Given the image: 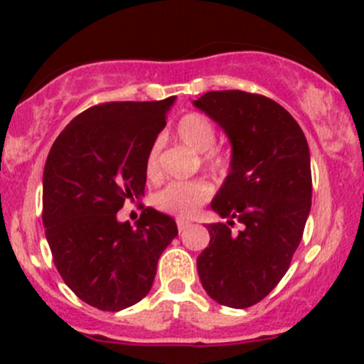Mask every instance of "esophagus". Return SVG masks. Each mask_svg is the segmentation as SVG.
Here are the masks:
<instances>
[{
	"label": "esophagus",
	"instance_id": "1",
	"mask_svg": "<svg viewBox=\"0 0 364 364\" xmlns=\"http://www.w3.org/2000/svg\"><path fill=\"white\" fill-rule=\"evenodd\" d=\"M190 225H192V222H188V220L178 218V229H179V232H183V230H186Z\"/></svg>",
	"mask_w": 364,
	"mask_h": 364
}]
</instances>
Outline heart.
Listing matches in <instances>:
<instances>
[{"instance_id": "heart-1", "label": "heart", "mask_w": 364, "mask_h": 364, "mask_svg": "<svg viewBox=\"0 0 364 364\" xmlns=\"http://www.w3.org/2000/svg\"><path fill=\"white\" fill-rule=\"evenodd\" d=\"M176 135L183 144L203 155V161L211 171H223L227 167V156L213 149L216 144V130L211 121L199 112H190L183 116L176 124ZM144 171L148 179H160L159 167V144H153L146 156ZM211 197V185L204 179L193 181H174L161 188L155 196V205L161 211L174 215L178 218H190L196 215L200 204Z\"/></svg>"}]
</instances>
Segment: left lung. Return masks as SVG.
<instances>
[{"instance_id":"8db88e82","label":"left lung","mask_w":364,"mask_h":364,"mask_svg":"<svg viewBox=\"0 0 364 364\" xmlns=\"http://www.w3.org/2000/svg\"><path fill=\"white\" fill-rule=\"evenodd\" d=\"M225 132L230 171L211 200L227 223H209V247L197 257L204 291L216 303L248 308L289 269L311 208L310 149L282 105L245 91H209L193 100ZM234 221L244 229L232 232Z\"/></svg>"}]
</instances>
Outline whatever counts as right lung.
<instances>
[{
	"mask_svg": "<svg viewBox=\"0 0 364 364\" xmlns=\"http://www.w3.org/2000/svg\"><path fill=\"white\" fill-rule=\"evenodd\" d=\"M176 97L109 102L80 112L58 135L43 168V227L54 264L79 299L104 311L139 303L161 252L178 236L153 208L119 222L124 200L141 199L146 156Z\"/></svg>",
	"mask_w": 364,
	"mask_h": 364,
	"instance_id": "obj_1",
	"label": "right lung"
}]
</instances>
